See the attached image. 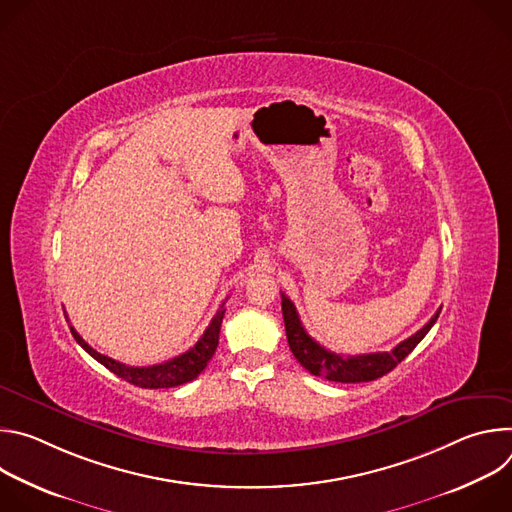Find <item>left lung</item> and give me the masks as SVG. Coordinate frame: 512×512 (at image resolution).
I'll use <instances>...</instances> for the list:
<instances>
[{
	"instance_id": "obj_1",
	"label": "left lung",
	"mask_w": 512,
	"mask_h": 512,
	"mask_svg": "<svg viewBox=\"0 0 512 512\" xmlns=\"http://www.w3.org/2000/svg\"><path fill=\"white\" fill-rule=\"evenodd\" d=\"M281 312L285 322L287 344L306 371L336 383H369L391 373L397 367V364L425 338V334L435 324L437 316H440L442 308L431 316V320L421 330H417L413 336L397 344L391 352H373V354H358V356L336 354L320 346L306 332L294 302H291L285 294H281Z\"/></svg>"
}]
</instances>
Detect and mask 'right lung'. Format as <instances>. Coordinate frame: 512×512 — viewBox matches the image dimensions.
Returning <instances> with one entry per match:
<instances>
[{"mask_svg": "<svg viewBox=\"0 0 512 512\" xmlns=\"http://www.w3.org/2000/svg\"><path fill=\"white\" fill-rule=\"evenodd\" d=\"M223 306L216 312V316L212 318V322L208 324V328L204 330L200 340L190 350H186L184 354H180L168 362L154 364V367H129V364H123L119 360H113V358L93 350L72 326H70V332L95 360H99L103 367H107L111 373L125 379L127 383L141 387V389H170V387H178V385L194 381L204 371V367L218 346V334H221V324L225 318Z\"/></svg>", "mask_w": 512, "mask_h": 512, "instance_id": "1", "label": "right lung"}]
</instances>
